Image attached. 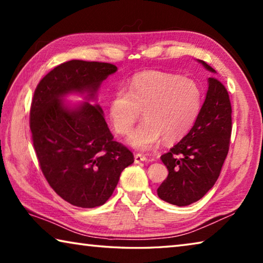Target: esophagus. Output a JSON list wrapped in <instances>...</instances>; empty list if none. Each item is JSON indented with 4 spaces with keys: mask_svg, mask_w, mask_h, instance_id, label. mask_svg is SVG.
Masks as SVG:
<instances>
[{
    "mask_svg": "<svg viewBox=\"0 0 263 263\" xmlns=\"http://www.w3.org/2000/svg\"><path fill=\"white\" fill-rule=\"evenodd\" d=\"M146 160H147V158H146L144 154L137 153V154L135 155V162H136V163H140V162H144V161H146Z\"/></svg>",
    "mask_w": 263,
    "mask_h": 263,
    "instance_id": "obj_1",
    "label": "esophagus"
}]
</instances>
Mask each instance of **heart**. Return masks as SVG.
I'll list each match as a JSON object with an SVG mask.
<instances>
[{"label":"heart","mask_w":263,"mask_h":263,"mask_svg":"<svg viewBox=\"0 0 263 263\" xmlns=\"http://www.w3.org/2000/svg\"><path fill=\"white\" fill-rule=\"evenodd\" d=\"M203 92L188 78L149 70L133 77L128 89H117L109 103V117L118 135H126L144 111V123L127 137L138 151H149L164 139L175 142L188 133L201 112Z\"/></svg>","instance_id":"heart-1"}]
</instances>
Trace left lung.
I'll use <instances>...</instances> for the list:
<instances>
[{
  "mask_svg": "<svg viewBox=\"0 0 263 263\" xmlns=\"http://www.w3.org/2000/svg\"><path fill=\"white\" fill-rule=\"evenodd\" d=\"M198 62L209 72L216 73L206 62ZM208 82L205 100L194 126L168 153L161 155L168 176L158 188V196L177 206L199 201L215 185L229 153L232 130L229 92L215 78H209Z\"/></svg>",
  "mask_w": 263,
  "mask_h": 263,
  "instance_id": "obj_1",
  "label": "left lung"
}]
</instances>
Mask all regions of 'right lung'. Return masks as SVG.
<instances>
[{
  "label": "right lung",
  "instance_id": "right-lung-1",
  "mask_svg": "<svg viewBox=\"0 0 263 263\" xmlns=\"http://www.w3.org/2000/svg\"><path fill=\"white\" fill-rule=\"evenodd\" d=\"M117 67L108 62L70 60L57 66L35 88L30 128L39 166L52 189L79 208L108 201L133 154L114 140L96 101L101 83ZM70 93L86 102L63 103Z\"/></svg>",
  "mask_w": 263,
  "mask_h": 263
}]
</instances>
